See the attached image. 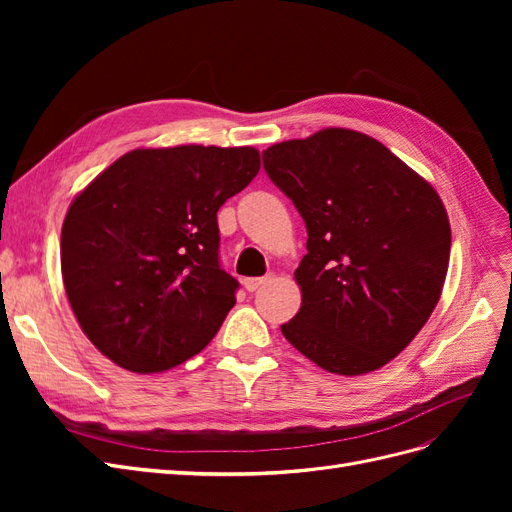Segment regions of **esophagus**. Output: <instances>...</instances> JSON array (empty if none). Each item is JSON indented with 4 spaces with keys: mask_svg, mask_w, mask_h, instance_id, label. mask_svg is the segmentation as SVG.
I'll use <instances>...</instances> for the list:
<instances>
[{
    "mask_svg": "<svg viewBox=\"0 0 512 512\" xmlns=\"http://www.w3.org/2000/svg\"><path fill=\"white\" fill-rule=\"evenodd\" d=\"M269 282V277H245L243 286L247 292H256L260 286H265Z\"/></svg>",
    "mask_w": 512,
    "mask_h": 512,
    "instance_id": "obj_1",
    "label": "esophagus"
}]
</instances>
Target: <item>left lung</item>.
<instances>
[{
    "instance_id": "left-lung-1",
    "label": "left lung",
    "mask_w": 512,
    "mask_h": 512,
    "mask_svg": "<svg viewBox=\"0 0 512 512\" xmlns=\"http://www.w3.org/2000/svg\"><path fill=\"white\" fill-rule=\"evenodd\" d=\"M301 213V309L282 324L318 367L361 376L393 361L438 305L451 224L438 192L376 138L327 128L262 151Z\"/></svg>"
}]
</instances>
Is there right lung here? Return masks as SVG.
Listing matches in <instances>:
<instances>
[{
  "instance_id": "right-lung-1",
  "label": "right lung",
  "mask_w": 512,
  "mask_h": 512,
  "mask_svg": "<svg viewBox=\"0 0 512 512\" xmlns=\"http://www.w3.org/2000/svg\"><path fill=\"white\" fill-rule=\"evenodd\" d=\"M258 170L254 147L134 149L72 200L61 277L106 359L158 374L220 331L239 282L220 267L218 209Z\"/></svg>"
}]
</instances>
